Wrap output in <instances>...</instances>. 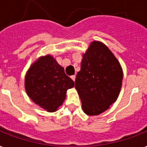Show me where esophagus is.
Listing matches in <instances>:
<instances>
[{
    "label": "esophagus",
    "instance_id": "34e87169",
    "mask_svg": "<svg viewBox=\"0 0 147 147\" xmlns=\"http://www.w3.org/2000/svg\"><path fill=\"white\" fill-rule=\"evenodd\" d=\"M71 78L74 81V82H75V81H76V76H71Z\"/></svg>",
    "mask_w": 147,
    "mask_h": 147
}]
</instances>
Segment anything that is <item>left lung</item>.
Returning <instances> with one entry per match:
<instances>
[{
	"mask_svg": "<svg viewBox=\"0 0 147 147\" xmlns=\"http://www.w3.org/2000/svg\"><path fill=\"white\" fill-rule=\"evenodd\" d=\"M123 71L116 57L104 43L93 41L83 54L75 87L83 111L98 115L115 102L121 92Z\"/></svg>",
	"mask_w": 147,
	"mask_h": 147,
	"instance_id": "8db88e82",
	"label": "left lung"
}]
</instances>
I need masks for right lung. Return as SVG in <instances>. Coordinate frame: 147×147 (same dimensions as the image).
I'll list each match as a JSON object with an SVG mask.
<instances>
[{
    "label": "right lung",
    "instance_id": "1",
    "mask_svg": "<svg viewBox=\"0 0 147 147\" xmlns=\"http://www.w3.org/2000/svg\"><path fill=\"white\" fill-rule=\"evenodd\" d=\"M74 82L53 56L39 58L25 77L26 94L33 102L49 112L56 111L65 99L67 90Z\"/></svg>",
    "mask_w": 147,
    "mask_h": 147
}]
</instances>
